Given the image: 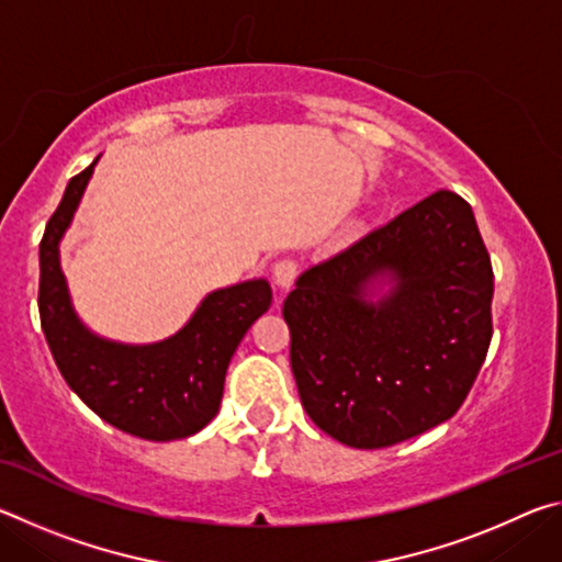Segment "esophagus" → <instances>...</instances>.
<instances>
[{"instance_id":"34e87169","label":"esophagus","mask_w":562,"mask_h":562,"mask_svg":"<svg viewBox=\"0 0 562 562\" xmlns=\"http://www.w3.org/2000/svg\"><path fill=\"white\" fill-rule=\"evenodd\" d=\"M297 272H300V265L294 262V260H290V258L274 262V268H272L274 284H278L282 292H288L292 284H294V278H297Z\"/></svg>"}]
</instances>
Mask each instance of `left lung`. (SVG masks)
<instances>
[{"instance_id":"1","label":"left lung","mask_w":562,"mask_h":562,"mask_svg":"<svg viewBox=\"0 0 562 562\" xmlns=\"http://www.w3.org/2000/svg\"><path fill=\"white\" fill-rule=\"evenodd\" d=\"M379 277L393 288L367 301ZM491 300L493 268L471 205L436 190L294 282L282 317L304 412L355 449L443 424L486 359Z\"/></svg>"}]
</instances>
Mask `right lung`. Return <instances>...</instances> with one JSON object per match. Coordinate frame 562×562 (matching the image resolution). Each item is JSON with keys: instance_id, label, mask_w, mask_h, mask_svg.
Returning <instances> with one entry per match:
<instances>
[{"instance_id": "add662e5", "label": "right lung", "mask_w": 562, "mask_h": 562, "mask_svg": "<svg viewBox=\"0 0 562 562\" xmlns=\"http://www.w3.org/2000/svg\"><path fill=\"white\" fill-rule=\"evenodd\" d=\"M97 160L69 180L40 245V317L56 367L71 392L116 429L146 441L193 436L221 408L227 364L245 331L272 304L268 280L215 290L188 325L156 345L97 337L71 307L59 243Z\"/></svg>"}]
</instances>
